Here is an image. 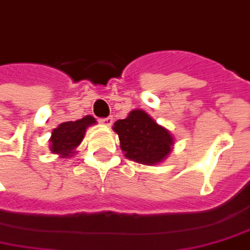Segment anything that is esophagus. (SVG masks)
I'll return each mask as SVG.
<instances>
[{
	"mask_svg": "<svg viewBox=\"0 0 250 250\" xmlns=\"http://www.w3.org/2000/svg\"><path fill=\"white\" fill-rule=\"evenodd\" d=\"M100 122L103 125H111L113 123V118L112 116H108V118H104V119H100Z\"/></svg>",
	"mask_w": 250,
	"mask_h": 250,
	"instance_id": "1",
	"label": "esophagus"
}]
</instances>
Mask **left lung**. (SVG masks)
I'll return each mask as SVG.
<instances>
[{
    "mask_svg": "<svg viewBox=\"0 0 250 250\" xmlns=\"http://www.w3.org/2000/svg\"><path fill=\"white\" fill-rule=\"evenodd\" d=\"M113 130L119 135L120 147L125 157L145 165L162 161L173 145L169 131L141 109L131 111L125 119L118 120Z\"/></svg>",
    "mask_w": 250,
    "mask_h": 250,
    "instance_id": "obj_1",
    "label": "left lung"
}]
</instances>
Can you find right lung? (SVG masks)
Masks as SVG:
<instances>
[{
	"mask_svg": "<svg viewBox=\"0 0 250 250\" xmlns=\"http://www.w3.org/2000/svg\"><path fill=\"white\" fill-rule=\"evenodd\" d=\"M95 123V118L88 115L76 122H66L59 125L55 130H52L51 139H50L52 153L61 154L62 157H69L73 154V150L83 141L86 127Z\"/></svg>",
	"mask_w": 250,
	"mask_h": 250,
	"instance_id": "obj_1",
	"label": "right lung"
}]
</instances>
